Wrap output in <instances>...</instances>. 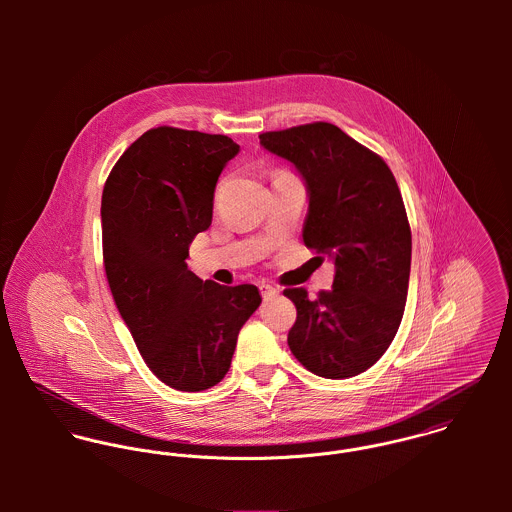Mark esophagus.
<instances>
[{
    "instance_id": "esophagus-1",
    "label": "esophagus",
    "mask_w": 512,
    "mask_h": 512,
    "mask_svg": "<svg viewBox=\"0 0 512 512\" xmlns=\"http://www.w3.org/2000/svg\"><path fill=\"white\" fill-rule=\"evenodd\" d=\"M260 292L268 299V297H272V295H276V293L280 292V288L270 286V284H262V286H260Z\"/></svg>"
}]
</instances>
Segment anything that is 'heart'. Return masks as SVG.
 <instances>
[{"label": "heart", "instance_id": "b5f03b06", "mask_svg": "<svg viewBox=\"0 0 512 512\" xmlns=\"http://www.w3.org/2000/svg\"><path fill=\"white\" fill-rule=\"evenodd\" d=\"M280 173H286V171H278V173H276V175H280Z\"/></svg>", "mask_w": 512, "mask_h": 512}]
</instances>
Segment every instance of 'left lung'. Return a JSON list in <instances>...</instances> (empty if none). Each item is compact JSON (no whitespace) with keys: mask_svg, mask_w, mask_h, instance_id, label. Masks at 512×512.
<instances>
[{"mask_svg":"<svg viewBox=\"0 0 512 512\" xmlns=\"http://www.w3.org/2000/svg\"><path fill=\"white\" fill-rule=\"evenodd\" d=\"M260 144L295 165L309 193L303 242L335 262L333 290L297 309L288 345L323 378L365 372L390 347L406 305L412 232L398 183L380 155L329 122L260 134Z\"/></svg>","mask_w":512,"mask_h":512,"instance_id":"left-lung-1","label":"left lung"}]
</instances>
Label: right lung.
<instances>
[{"label":"right lung","mask_w":512,"mask_h":512,"mask_svg":"<svg viewBox=\"0 0 512 512\" xmlns=\"http://www.w3.org/2000/svg\"><path fill=\"white\" fill-rule=\"evenodd\" d=\"M240 151L228 136L159 126L112 167L102 191L108 286L149 370L201 392L230 368L256 286H220L187 268L189 244L213 220L220 171Z\"/></svg>","instance_id":"1"}]
</instances>
